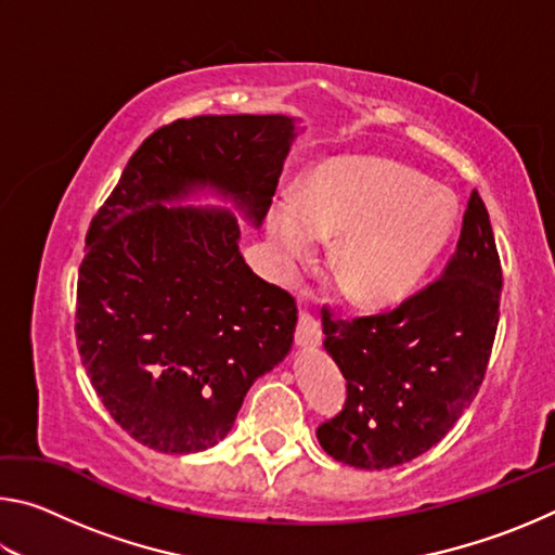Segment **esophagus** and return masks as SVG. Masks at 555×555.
I'll list each match as a JSON object with an SVG mask.
<instances>
[{
	"label": "esophagus",
	"instance_id": "1",
	"mask_svg": "<svg viewBox=\"0 0 555 555\" xmlns=\"http://www.w3.org/2000/svg\"><path fill=\"white\" fill-rule=\"evenodd\" d=\"M321 343V325H318L315 318L308 311L298 313V325H296V345L298 347H315Z\"/></svg>",
	"mask_w": 555,
	"mask_h": 555
}]
</instances>
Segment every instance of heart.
Listing matches in <instances>:
<instances>
[{
    "label": "heart",
    "instance_id": "1",
    "mask_svg": "<svg viewBox=\"0 0 555 555\" xmlns=\"http://www.w3.org/2000/svg\"><path fill=\"white\" fill-rule=\"evenodd\" d=\"M453 198L389 162L337 166L304 188L296 208H279L271 237L286 264L306 259L313 237L345 234L335 276L360 306L397 304L418 284L450 237Z\"/></svg>",
    "mask_w": 555,
    "mask_h": 555
}]
</instances>
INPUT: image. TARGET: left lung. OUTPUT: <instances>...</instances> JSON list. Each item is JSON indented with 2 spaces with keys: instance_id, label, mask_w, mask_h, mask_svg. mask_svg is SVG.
Wrapping results in <instances>:
<instances>
[{
  "instance_id": "left-lung-1",
  "label": "left lung",
  "mask_w": 555,
  "mask_h": 555,
  "mask_svg": "<svg viewBox=\"0 0 555 555\" xmlns=\"http://www.w3.org/2000/svg\"><path fill=\"white\" fill-rule=\"evenodd\" d=\"M500 298V251L473 191L455 255L428 286L391 311L352 321L323 306V345L347 379L343 411L315 430L325 453L387 469L443 440L482 387Z\"/></svg>"
}]
</instances>
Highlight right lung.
Returning a JSON list of instances; mask_svg holds the SVG:
<instances>
[{
	"label": "right lung",
	"mask_w": 555,
	"mask_h": 555,
	"mask_svg": "<svg viewBox=\"0 0 555 555\" xmlns=\"http://www.w3.org/2000/svg\"><path fill=\"white\" fill-rule=\"evenodd\" d=\"M284 115H203L137 149L88 230L75 337L109 416L158 453L230 434L257 377L294 343L296 300L244 264L224 210L166 208L193 188L230 193L259 224L294 139Z\"/></svg>",
	"instance_id": "right-lung-1"
}]
</instances>
